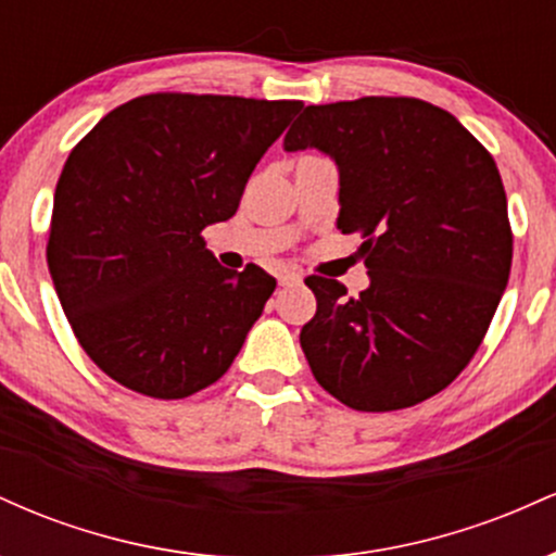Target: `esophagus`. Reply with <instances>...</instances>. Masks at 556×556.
<instances>
[{
    "label": "esophagus",
    "instance_id": "esophagus-1",
    "mask_svg": "<svg viewBox=\"0 0 556 556\" xmlns=\"http://www.w3.org/2000/svg\"><path fill=\"white\" fill-rule=\"evenodd\" d=\"M303 282V277H300V271H282L279 274V285H300Z\"/></svg>",
    "mask_w": 556,
    "mask_h": 556
}]
</instances>
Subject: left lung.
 <instances>
[{"mask_svg": "<svg viewBox=\"0 0 556 556\" xmlns=\"http://www.w3.org/2000/svg\"><path fill=\"white\" fill-rule=\"evenodd\" d=\"M340 169L344 235L361 232L371 285L358 298L311 274L316 316L300 331L311 371L353 410L418 405L450 387L486 334L513 266L494 159L450 112L407 96L305 106L285 151Z\"/></svg>", "mask_w": 556, "mask_h": 556, "instance_id": "1", "label": "left lung"}]
</instances>
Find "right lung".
<instances>
[{
	"label": "right lung",
	"mask_w": 556,
	"mask_h": 556,
	"mask_svg": "<svg viewBox=\"0 0 556 556\" xmlns=\"http://www.w3.org/2000/svg\"><path fill=\"white\" fill-rule=\"evenodd\" d=\"M303 101L149 93L70 151L47 261L80 348L117 384L182 400L222 379L277 279L219 266L203 227L238 212L248 177Z\"/></svg>",
	"instance_id": "1"
}]
</instances>
